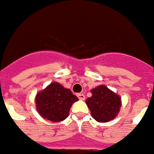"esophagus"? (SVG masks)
<instances>
[{"mask_svg":"<svg viewBox=\"0 0 154 154\" xmlns=\"http://www.w3.org/2000/svg\"><path fill=\"white\" fill-rule=\"evenodd\" d=\"M77 97L80 99V100H85V95L82 93H79L77 94Z\"/></svg>","mask_w":154,"mask_h":154,"instance_id":"esophagus-1","label":"esophagus"}]
</instances>
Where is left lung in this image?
I'll use <instances>...</instances> for the list:
<instances>
[{
	"label": "left lung",
	"mask_w": 154,
	"mask_h": 154,
	"mask_svg": "<svg viewBox=\"0 0 154 154\" xmlns=\"http://www.w3.org/2000/svg\"><path fill=\"white\" fill-rule=\"evenodd\" d=\"M91 97L86 100L91 116L98 122H109L118 116L121 107V97L106 86L100 85L91 90Z\"/></svg>",
	"instance_id": "left-lung-1"
}]
</instances>
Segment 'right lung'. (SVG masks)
I'll list each match as a JSON object with an SVG mask.
<instances>
[{
	"instance_id": "1",
	"label": "right lung",
	"mask_w": 154,
	"mask_h": 154,
	"mask_svg": "<svg viewBox=\"0 0 154 154\" xmlns=\"http://www.w3.org/2000/svg\"><path fill=\"white\" fill-rule=\"evenodd\" d=\"M78 100L70 89L57 82H51L35 97V104L41 117L52 122L63 121L69 116L71 106Z\"/></svg>"
}]
</instances>
